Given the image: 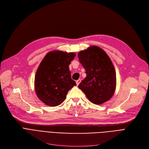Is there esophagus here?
Returning <instances> with one entry per match:
<instances>
[{
    "label": "esophagus",
    "mask_w": 149,
    "mask_h": 149,
    "mask_svg": "<svg viewBox=\"0 0 149 149\" xmlns=\"http://www.w3.org/2000/svg\"><path fill=\"white\" fill-rule=\"evenodd\" d=\"M81 82V80L80 79H79V80H77V81H76V83H77V85L78 86L79 85V84H80V83Z\"/></svg>",
    "instance_id": "obj_1"
}]
</instances>
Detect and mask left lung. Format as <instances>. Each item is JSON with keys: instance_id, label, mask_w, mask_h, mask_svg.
I'll return each instance as SVG.
<instances>
[{"instance_id": "obj_1", "label": "left lung", "mask_w": 149, "mask_h": 149, "mask_svg": "<svg viewBox=\"0 0 149 149\" xmlns=\"http://www.w3.org/2000/svg\"><path fill=\"white\" fill-rule=\"evenodd\" d=\"M78 57L86 74L79 88L91 103L106 102L113 95L116 88V72L111 58L97 46L79 52Z\"/></svg>"}]
</instances>
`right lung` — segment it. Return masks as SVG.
<instances>
[{
    "instance_id": "1",
    "label": "right lung",
    "mask_w": 149,
    "mask_h": 149,
    "mask_svg": "<svg viewBox=\"0 0 149 149\" xmlns=\"http://www.w3.org/2000/svg\"><path fill=\"white\" fill-rule=\"evenodd\" d=\"M74 52L54 51L45 56L35 76V91L38 98L49 106H57L66 98L68 91L76 86L69 66L75 58Z\"/></svg>"
}]
</instances>
